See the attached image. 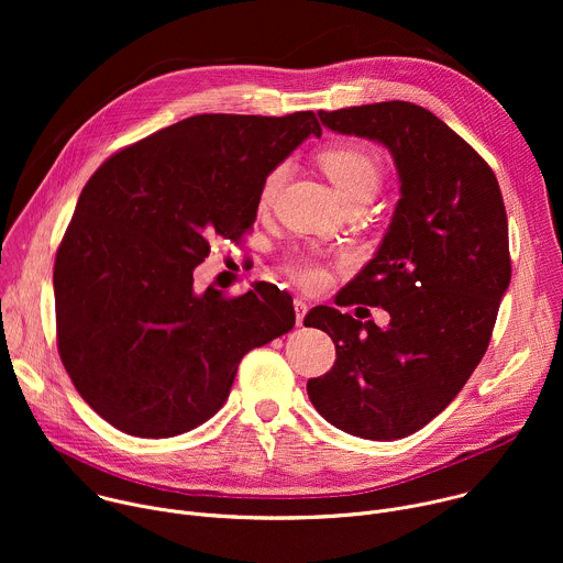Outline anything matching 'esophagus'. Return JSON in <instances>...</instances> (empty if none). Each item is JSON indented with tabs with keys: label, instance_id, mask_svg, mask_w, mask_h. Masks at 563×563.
Here are the masks:
<instances>
[{
	"label": "esophagus",
	"instance_id": "esophagus-1",
	"mask_svg": "<svg viewBox=\"0 0 563 563\" xmlns=\"http://www.w3.org/2000/svg\"><path fill=\"white\" fill-rule=\"evenodd\" d=\"M307 309H309V307H307V302H305L302 298H296V300H294V311H296V323H298V325H302Z\"/></svg>",
	"mask_w": 563,
	"mask_h": 563
}]
</instances>
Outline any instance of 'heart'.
<instances>
[{
  "instance_id": "obj_1",
  "label": "heart",
  "mask_w": 563,
  "mask_h": 563,
  "mask_svg": "<svg viewBox=\"0 0 563 563\" xmlns=\"http://www.w3.org/2000/svg\"><path fill=\"white\" fill-rule=\"evenodd\" d=\"M320 167L328 174L332 185L336 187L343 202L358 198V196H374L380 185V165L372 151L363 146H332L320 153ZM285 169H274L261 191V205H269L274 194L278 191V185L283 180ZM294 276L307 285V287H320L325 283V272L316 263L298 261L291 265Z\"/></svg>"
}]
</instances>
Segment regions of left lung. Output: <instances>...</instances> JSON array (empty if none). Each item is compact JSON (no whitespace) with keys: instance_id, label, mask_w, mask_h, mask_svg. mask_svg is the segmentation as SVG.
Segmentation results:
<instances>
[{"instance_id":"8db88e82","label":"left lung","mask_w":563,"mask_h":563,"mask_svg":"<svg viewBox=\"0 0 563 563\" xmlns=\"http://www.w3.org/2000/svg\"><path fill=\"white\" fill-rule=\"evenodd\" d=\"M318 118L385 146L400 198L374 258L336 296L383 307L389 325L313 307L305 325L332 336L336 363L307 394L347 434L404 439L450 406L488 350L510 285L504 196L486 159L423 107L391 100Z\"/></svg>"}]
</instances>
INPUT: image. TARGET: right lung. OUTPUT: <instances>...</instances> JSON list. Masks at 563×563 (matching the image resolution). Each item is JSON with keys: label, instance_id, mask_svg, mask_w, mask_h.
<instances>
[{"label": "right lung", "instance_id": "add662e5", "mask_svg": "<svg viewBox=\"0 0 563 563\" xmlns=\"http://www.w3.org/2000/svg\"><path fill=\"white\" fill-rule=\"evenodd\" d=\"M309 135L285 118L194 115L115 153L79 194L55 258L57 347L79 396L142 439L185 434L229 396L243 356L287 334L291 296L194 287L213 235L256 222L267 176Z\"/></svg>", "mask_w": 563, "mask_h": 563}]
</instances>
